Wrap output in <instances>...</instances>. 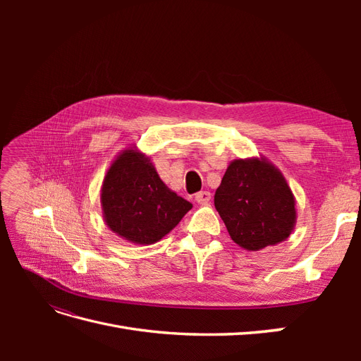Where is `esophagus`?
Masks as SVG:
<instances>
[{
  "label": "esophagus",
  "instance_id": "obj_1",
  "mask_svg": "<svg viewBox=\"0 0 361 361\" xmlns=\"http://www.w3.org/2000/svg\"><path fill=\"white\" fill-rule=\"evenodd\" d=\"M211 200V192L209 191H200L195 194V202L199 204H207Z\"/></svg>",
  "mask_w": 361,
  "mask_h": 361
}]
</instances>
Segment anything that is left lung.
Here are the masks:
<instances>
[{
    "label": "left lung",
    "instance_id": "left-lung-1",
    "mask_svg": "<svg viewBox=\"0 0 361 361\" xmlns=\"http://www.w3.org/2000/svg\"><path fill=\"white\" fill-rule=\"evenodd\" d=\"M214 203L232 241L248 251L286 241L297 223L290 187L262 155L228 164Z\"/></svg>",
    "mask_w": 361,
    "mask_h": 361
}]
</instances>
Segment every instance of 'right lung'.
<instances>
[{"instance_id": "obj_1", "label": "right lung", "mask_w": 361, "mask_h": 361, "mask_svg": "<svg viewBox=\"0 0 361 361\" xmlns=\"http://www.w3.org/2000/svg\"><path fill=\"white\" fill-rule=\"evenodd\" d=\"M106 227L128 243H158L192 204L171 191L147 155L135 146L123 149L108 167L101 188Z\"/></svg>"}]
</instances>
